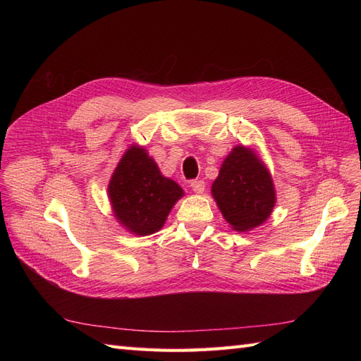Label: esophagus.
Instances as JSON below:
<instances>
[{
  "label": "esophagus",
  "instance_id": "34e87169",
  "mask_svg": "<svg viewBox=\"0 0 361 361\" xmlns=\"http://www.w3.org/2000/svg\"><path fill=\"white\" fill-rule=\"evenodd\" d=\"M190 187L192 188V191L195 194H203V191H204V182L203 180H192Z\"/></svg>",
  "mask_w": 361,
  "mask_h": 361
}]
</instances>
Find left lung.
Returning a JSON list of instances; mask_svg holds the SVG:
<instances>
[{"instance_id":"1","label":"left lung","mask_w":361,"mask_h":361,"mask_svg":"<svg viewBox=\"0 0 361 361\" xmlns=\"http://www.w3.org/2000/svg\"><path fill=\"white\" fill-rule=\"evenodd\" d=\"M211 192L224 220L236 232L267 221L276 204V190L264 162L253 149L236 146L223 161Z\"/></svg>"}]
</instances>
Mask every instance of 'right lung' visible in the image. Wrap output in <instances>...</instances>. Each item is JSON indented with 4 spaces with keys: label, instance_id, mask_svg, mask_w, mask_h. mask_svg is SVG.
<instances>
[{
    "label": "right lung",
    "instance_id": "obj_1",
    "mask_svg": "<svg viewBox=\"0 0 361 361\" xmlns=\"http://www.w3.org/2000/svg\"><path fill=\"white\" fill-rule=\"evenodd\" d=\"M182 195L179 185L162 176L146 149L137 145L125 152L108 183L116 220L140 236L158 232Z\"/></svg>",
    "mask_w": 361,
    "mask_h": 361
}]
</instances>
